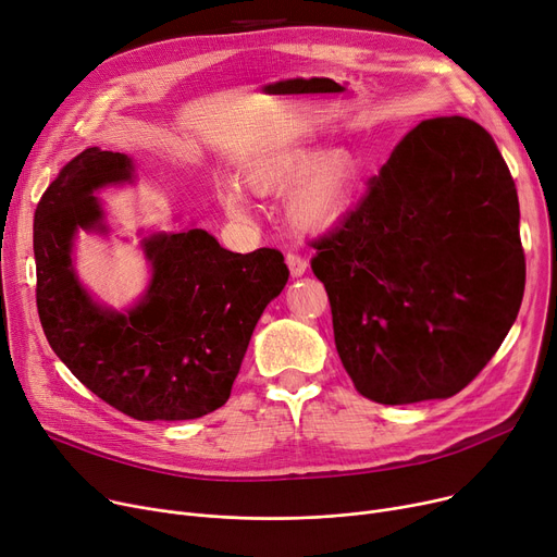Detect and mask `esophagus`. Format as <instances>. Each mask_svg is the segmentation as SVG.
Returning a JSON list of instances; mask_svg holds the SVG:
<instances>
[{
  "label": "esophagus",
  "instance_id": "1",
  "mask_svg": "<svg viewBox=\"0 0 557 557\" xmlns=\"http://www.w3.org/2000/svg\"><path fill=\"white\" fill-rule=\"evenodd\" d=\"M286 267H288V271H290V277H302L305 273H307V259L305 257H300V255H296V252H288L286 255Z\"/></svg>",
  "mask_w": 557,
  "mask_h": 557
}]
</instances>
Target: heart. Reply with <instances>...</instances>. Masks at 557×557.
Here are the masks:
<instances>
[{
    "instance_id": "b5f03b06",
    "label": "heart",
    "mask_w": 557,
    "mask_h": 557,
    "mask_svg": "<svg viewBox=\"0 0 557 557\" xmlns=\"http://www.w3.org/2000/svg\"><path fill=\"white\" fill-rule=\"evenodd\" d=\"M244 185L257 196H280L288 187V219L302 232L332 227L349 208L357 189V160L347 151L320 153L302 146H286L257 156L244 169ZM223 212L237 221L250 216L244 189L225 181L216 187Z\"/></svg>"
}]
</instances>
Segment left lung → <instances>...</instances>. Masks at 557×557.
<instances>
[{"instance_id":"obj_1","label":"left lung","mask_w":557,"mask_h":557,"mask_svg":"<svg viewBox=\"0 0 557 557\" xmlns=\"http://www.w3.org/2000/svg\"><path fill=\"white\" fill-rule=\"evenodd\" d=\"M311 246L343 368L379 404L462 391L521 307L515 181L490 133L458 114L420 122Z\"/></svg>"}]
</instances>
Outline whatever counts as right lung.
I'll list each match as a JSON object with an SVG mask.
<instances>
[{"instance_id":"obj_1","label":"right lung","mask_w":557,"mask_h":557,"mask_svg":"<svg viewBox=\"0 0 557 557\" xmlns=\"http://www.w3.org/2000/svg\"><path fill=\"white\" fill-rule=\"evenodd\" d=\"M135 181L124 153L85 149L42 194L34 221L36 302L45 336L78 382L141 422L202 418L221 408L239 374L252 330L288 280L275 248L230 252L189 227L141 239L151 280L116 311L81 284L78 232L108 234L97 191Z\"/></svg>"}]
</instances>
